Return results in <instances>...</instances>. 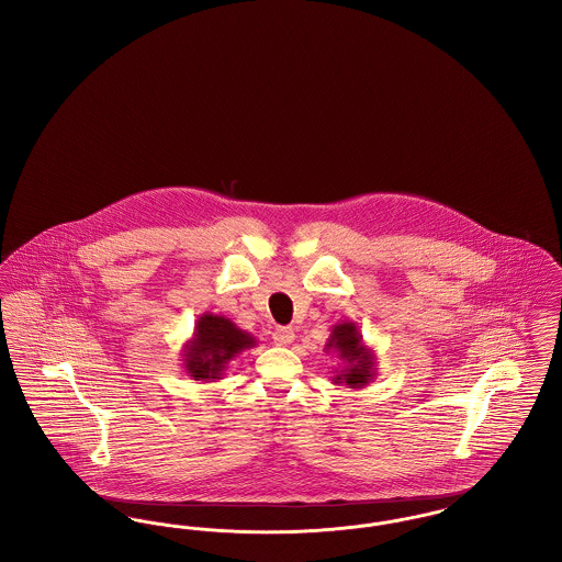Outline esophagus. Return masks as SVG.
Instances as JSON below:
<instances>
[{"instance_id": "esophagus-1", "label": "esophagus", "mask_w": 562, "mask_h": 562, "mask_svg": "<svg viewBox=\"0 0 562 562\" xmlns=\"http://www.w3.org/2000/svg\"><path fill=\"white\" fill-rule=\"evenodd\" d=\"M271 337H273L276 346H291L294 341V330L289 326H278Z\"/></svg>"}]
</instances>
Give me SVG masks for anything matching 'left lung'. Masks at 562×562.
<instances>
[{"instance_id":"obj_1","label":"left lung","mask_w":562,"mask_h":562,"mask_svg":"<svg viewBox=\"0 0 562 562\" xmlns=\"http://www.w3.org/2000/svg\"><path fill=\"white\" fill-rule=\"evenodd\" d=\"M324 351H333L341 367L335 369L333 383H341L353 390L369 385L376 374V356L362 339L356 322H339L330 328V337Z\"/></svg>"}]
</instances>
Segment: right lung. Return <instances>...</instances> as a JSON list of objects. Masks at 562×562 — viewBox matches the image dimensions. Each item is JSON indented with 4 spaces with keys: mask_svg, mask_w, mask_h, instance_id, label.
Here are the masks:
<instances>
[{
    "mask_svg": "<svg viewBox=\"0 0 562 562\" xmlns=\"http://www.w3.org/2000/svg\"><path fill=\"white\" fill-rule=\"evenodd\" d=\"M257 339L234 322L216 314L198 316L193 335L181 349L183 369L195 381L223 379L227 364L244 349L255 348Z\"/></svg>",
    "mask_w": 562,
    "mask_h": 562,
    "instance_id": "1",
    "label": "right lung"
}]
</instances>
